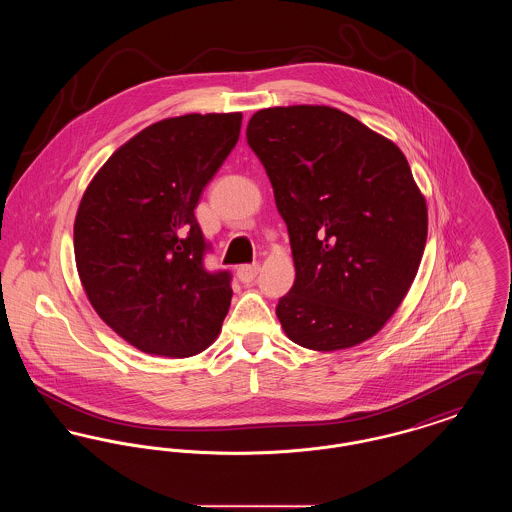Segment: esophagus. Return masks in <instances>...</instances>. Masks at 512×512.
Returning <instances> with one entry per match:
<instances>
[{
	"instance_id": "34e87169",
	"label": "esophagus",
	"mask_w": 512,
	"mask_h": 512,
	"mask_svg": "<svg viewBox=\"0 0 512 512\" xmlns=\"http://www.w3.org/2000/svg\"><path fill=\"white\" fill-rule=\"evenodd\" d=\"M259 270L261 267L257 265V263H251V265H242V267L238 268V278L242 280V282H253L255 280V276L259 274Z\"/></svg>"
}]
</instances>
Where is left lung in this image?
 I'll use <instances>...</instances> for the list:
<instances>
[{"mask_svg": "<svg viewBox=\"0 0 512 512\" xmlns=\"http://www.w3.org/2000/svg\"><path fill=\"white\" fill-rule=\"evenodd\" d=\"M245 136L290 234L295 282L276 305L286 336L315 351L372 338L409 292L428 236L405 155L326 105L261 109Z\"/></svg>", "mask_w": 512, "mask_h": 512, "instance_id": "obj_1", "label": "left lung"}]
</instances>
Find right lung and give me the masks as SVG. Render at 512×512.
I'll use <instances>...</instances> for the list:
<instances>
[{"instance_id": "add662e5", "label": "right lung", "mask_w": 512, "mask_h": 512, "mask_svg": "<svg viewBox=\"0 0 512 512\" xmlns=\"http://www.w3.org/2000/svg\"><path fill=\"white\" fill-rule=\"evenodd\" d=\"M240 128L242 113L155 122L107 159L80 201L82 286L99 317L144 353L192 357L219 336L232 274L205 267L211 244L194 209Z\"/></svg>"}]
</instances>
